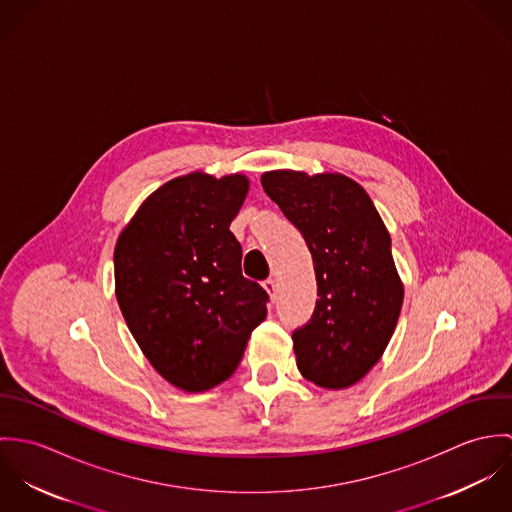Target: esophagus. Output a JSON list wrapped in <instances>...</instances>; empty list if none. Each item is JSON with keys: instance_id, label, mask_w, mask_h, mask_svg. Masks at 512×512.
Wrapping results in <instances>:
<instances>
[{"instance_id": "obj_1", "label": "esophagus", "mask_w": 512, "mask_h": 512, "mask_svg": "<svg viewBox=\"0 0 512 512\" xmlns=\"http://www.w3.org/2000/svg\"><path fill=\"white\" fill-rule=\"evenodd\" d=\"M262 286H264V290L268 292V295H270L272 299H276V292H278V284H276V280H272V278H270V280H266Z\"/></svg>"}]
</instances>
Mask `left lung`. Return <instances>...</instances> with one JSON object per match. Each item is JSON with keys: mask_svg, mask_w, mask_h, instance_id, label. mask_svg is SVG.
<instances>
[{"mask_svg": "<svg viewBox=\"0 0 512 512\" xmlns=\"http://www.w3.org/2000/svg\"><path fill=\"white\" fill-rule=\"evenodd\" d=\"M260 181L303 234L315 266L319 299L292 335L297 368L321 388H349L378 363L402 309L390 234L368 193L347 175L278 169Z\"/></svg>", "mask_w": 512, "mask_h": 512, "instance_id": "left-lung-1", "label": "left lung"}]
</instances>
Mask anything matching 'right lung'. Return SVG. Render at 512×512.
<instances>
[{"label": "right lung", "instance_id": "add662e5", "mask_svg": "<svg viewBox=\"0 0 512 512\" xmlns=\"http://www.w3.org/2000/svg\"><path fill=\"white\" fill-rule=\"evenodd\" d=\"M248 187L242 173L175 177L116 242V299L128 329L151 366L185 392L230 378L268 313V293L242 276L230 232Z\"/></svg>", "mask_w": 512, "mask_h": 512}]
</instances>
